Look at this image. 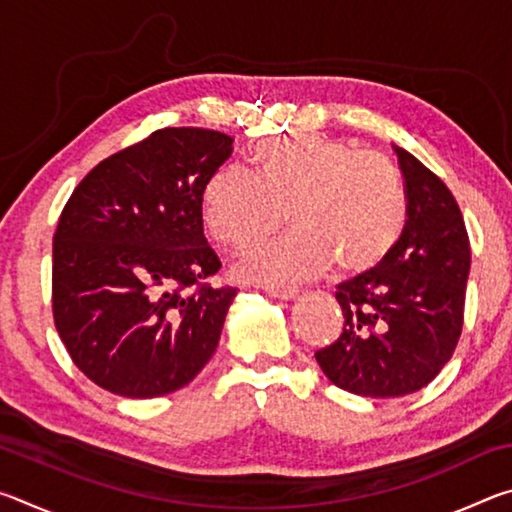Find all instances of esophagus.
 Listing matches in <instances>:
<instances>
[{
	"label": "esophagus",
	"mask_w": 512,
	"mask_h": 512,
	"mask_svg": "<svg viewBox=\"0 0 512 512\" xmlns=\"http://www.w3.org/2000/svg\"><path fill=\"white\" fill-rule=\"evenodd\" d=\"M264 289L268 296L280 298V300H291V298H296V293H298L296 287H264Z\"/></svg>",
	"instance_id": "34e87169"
}]
</instances>
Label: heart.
I'll list each match as a JSON object with an SVG mask.
<instances>
[{
	"label": "heart",
	"mask_w": 512,
	"mask_h": 512,
	"mask_svg": "<svg viewBox=\"0 0 512 512\" xmlns=\"http://www.w3.org/2000/svg\"><path fill=\"white\" fill-rule=\"evenodd\" d=\"M257 173L223 167L203 192L205 225L214 239L250 250L273 237L289 216L296 232L246 262L257 280H309L336 264L363 275L393 255L409 223V194L384 153L357 151L343 140L293 135L257 146Z\"/></svg>",
	"instance_id": "1"
}]
</instances>
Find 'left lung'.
<instances>
[{
	"mask_svg": "<svg viewBox=\"0 0 512 512\" xmlns=\"http://www.w3.org/2000/svg\"><path fill=\"white\" fill-rule=\"evenodd\" d=\"M409 223L375 271L341 282L343 332L316 352L327 379L363 397L420 391L452 359L463 332L470 237L456 198L436 173L397 149Z\"/></svg>",
	"mask_w": 512,
	"mask_h": 512,
	"instance_id": "obj_1",
	"label": "left lung"
}]
</instances>
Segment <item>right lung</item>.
Masks as SVG:
<instances>
[{
	"instance_id": "1",
	"label": "right lung",
	"mask_w": 512,
	"mask_h": 512,
	"mask_svg": "<svg viewBox=\"0 0 512 512\" xmlns=\"http://www.w3.org/2000/svg\"><path fill=\"white\" fill-rule=\"evenodd\" d=\"M232 137L160 128L101 160L60 212L51 311L74 366L121 397L189 384L219 345L237 287L203 235L207 180Z\"/></svg>"
}]
</instances>
